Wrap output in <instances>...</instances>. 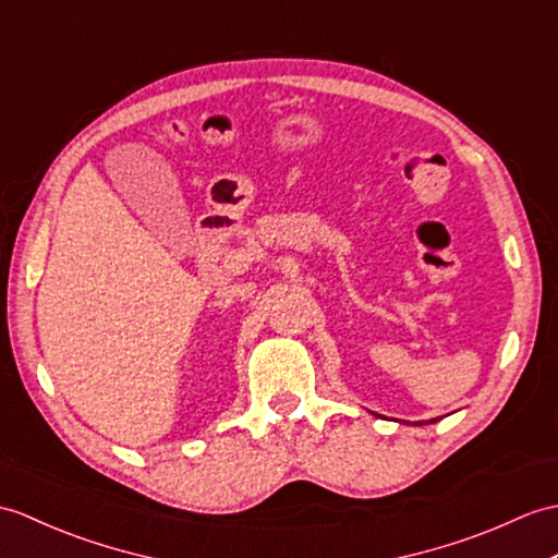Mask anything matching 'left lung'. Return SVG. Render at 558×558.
I'll return each instance as SVG.
<instances>
[{"mask_svg": "<svg viewBox=\"0 0 558 558\" xmlns=\"http://www.w3.org/2000/svg\"><path fill=\"white\" fill-rule=\"evenodd\" d=\"M437 418H430V421H427V423H435ZM418 425H423V421H418Z\"/></svg>", "mask_w": 558, "mask_h": 558, "instance_id": "1", "label": "left lung"}]
</instances>
